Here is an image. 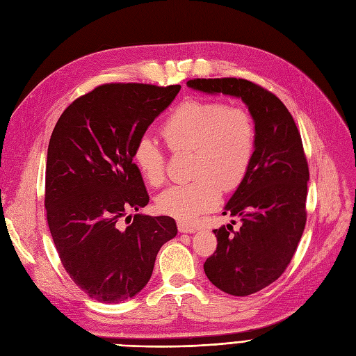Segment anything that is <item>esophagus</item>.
Instances as JSON below:
<instances>
[{
	"label": "esophagus",
	"mask_w": 356,
	"mask_h": 356,
	"mask_svg": "<svg viewBox=\"0 0 356 356\" xmlns=\"http://www.w3.org/2000/svg\"><path fill=\"white\" fill-rule=\"evenodd\" d=\"M178 230H179V233H195L196 227L195 225L184 222V221H178Z\"/></svg>",
	"instance_id": "obj_1"
}]
</instances>
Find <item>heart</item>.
Returning a JSON list of instances; mask_svg holds the SVG:
<instances>
[{"label":"heart","instance_id":"b5f03b06","mask_svg":"<svg viewBox=\"0 0 356 356\" xmlns=\"http://www.w3.org/2000/svg\"><path fill=\"white\" fill-rule=\"evenodd\" d=\"M161 134L172 152H193L195 179L172 186L157 197L159 211L179 221H195L217 204L222 188L238 187L255 156L257 127L251 113L222 101L182 102L166 118ZM134 160L148 184L165 181V153L149 135L139 136Z\"/></svg>","mask_w":356,"mask_h":356}]
</instances>
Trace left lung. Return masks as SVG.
<instances>
[{"label": "left lung", "instance_id": "1", "mask_svg": "<svg viewBox=\"0 0 356 356\" xmlns=\"http://www.w3.org/2000/svg\"><path fill=\"white\" fill-rule=\"evenodd\" d=\"M187 86L204 93L241 98L257 127L250 170L224 207L241 229H215L217 250L203 264L209 281L245 297L275 282L289 261L306 225L309 166L293 115L276 95L243 79H195ZM234 224V222H233Z\"/></svg>", "mask_w": 356, "mask_h": 356}]
</instances>
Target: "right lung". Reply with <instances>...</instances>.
<instances>
[{"label": "right lung", "instance_id": "add662e5", "mask_svg": "<svg viewBox=\"0 0 356 356\" xmlns=\"http://www.w3.org/2000/svg\"><path fill=\"white\" fill-rule=\"evenodd\" d=\"M179 89L102 84L75 99L53 129L44 197L49 229L74 284L101 303L136 296L152 277L161 245L177 236L174 218L127 212L149 200L134 163L135 144Z\"/></svg>", "mask_w": 356, "mask_h": 356}]
</instances>
